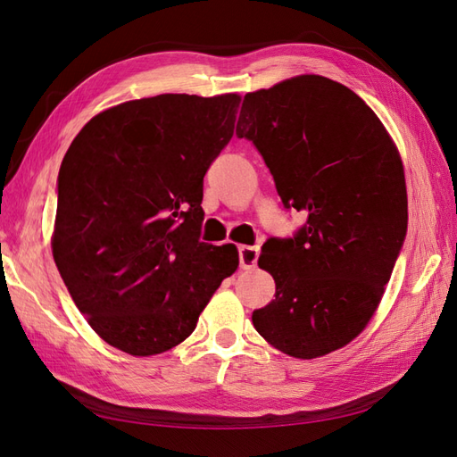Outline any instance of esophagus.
<instances>
[{
	"label": "esophagus",
	"instance_id": "obj_1",
	"mask_svg": "<svg viewBox=\"0 0 457 457\" xmlns=\"http://www.w3.org/2000/svg\"><path fill=\"white\" fill-rule=\"evenodd\" d=\"M259 261V247H241L239 249V264L243 270H253Z\"/></svg>",
	"mask_w": 457,
	"mask_h": 457
}]
</instances>
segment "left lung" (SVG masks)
Listing matches in <instances>:
<instances>
[{"instance_id": "left-lung-1", "label": "left lung", "mask_w": 457, "mask_h": 457, "mask_svg": "<svg viewBox=\"0 0 457 457\" xmlns=\"http://www.w3.org/2000/svg\"><path fill=\"white\" fill-rule=\"evenodd\" d=\"M237 137L261 152L284 206L307 214L294 239L264 243L276 299L253 312L254 328L286 355H328L367 328L403 245L400 152L353 90L320 75L245 95Z\"/></svg>"}]
</instances>
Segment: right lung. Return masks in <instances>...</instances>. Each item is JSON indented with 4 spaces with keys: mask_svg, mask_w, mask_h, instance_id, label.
<instances>
[{
    "mask_svg": "<svg viewBox=\"0 0 457 457\" xmlns=\"http://www.w3.org/2000/svg\"><path fill=\"white\" fill-rule=\"evenodd\" d=\"M239 95L117 104L80 129L57 178L52 253L90 328L135 357L187 340L237 270L236 245L198 239L203 179Z\"/></svg>",
    "mask_w": 457,
    "mask_h": 457,
    "instance_id": "obj_1",
    "label": "right lung"
}]
</instances>
